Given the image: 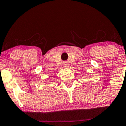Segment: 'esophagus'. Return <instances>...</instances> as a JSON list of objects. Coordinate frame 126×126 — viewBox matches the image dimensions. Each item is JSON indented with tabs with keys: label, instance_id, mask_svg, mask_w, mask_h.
Instances as JSON below:
<instances>
[{
	"label": "esophagus",
	"instance_id": "obj_1",
	"mask_svg": "<svg viewBox=\"0 0 126 126\" xmlns=\"http://www.w3.org/2000/svg\"><path fill=\"white\" fill-rule=\"evenodd\" d=\"M69 64H65L64 65V67H69Z\"/></svg>",
	"mask_w": 126,
	"mask_h": 126
}]
</instances>
